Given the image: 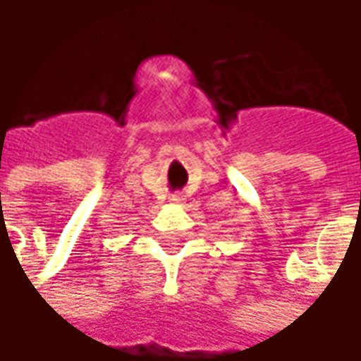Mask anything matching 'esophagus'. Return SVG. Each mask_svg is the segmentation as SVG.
I'll use <instances>...</instances> for the list:
<instances>
[{
	"label": "esophagus",
	"mask_w": 361,
	"mask_h": 361,
	"mask_svg": "<svg viewBox=\"0 0 361 361\" xmlns=\"http://www.w3.org/2000/svg\"><path fill=\"white\" fill-rule=\"evenodd\" d=\"M168 199H170V203L172 204H181L185 201V197L181 195V193H173V195H170Z\"/></svg>",
	"instance_id": "34e87169"
}]
</instances>
